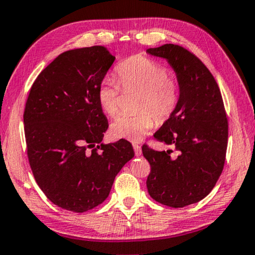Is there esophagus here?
Segmentation results:
<instances>
[{"label": "esophagus", "instance_id": "1", "mask_svg": "<svg viewBox=\"0 0 255 255\" xmlns=\"http://www.w3.org/2000/svg\"><path fill=\"white\" fill-rule=\"evenodd\" d=\"M133 148H134V151H135V155L136 156H140L142 154V150H141V147L138 145L137 143H133Z\"/></svg>", "mask_w": 255, "mask_h": 255}]
</instances>
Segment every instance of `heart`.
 Masks as SVG:
<instances>
[{"label": "heart", "instance_id": "obj_1", "mask_svg": "<svg viewBox=\"0 0 255 255\" xmlns=\"http://www.w3.org/2000/svg\"><path fill=\"white\" fill-rule=\"evenodd\" d=\"M118 83L106 79L98 88V103L110 117L119 113L121 89L124 92L138 93L134 115H120L111 125L115 138L140 141L155 126L162 125L174 115L179 103V85L169 76L165 66L144 56H133L117 67Z\"/></svg>", "mask_w": 255, "mask_h": 255}]
</instances>
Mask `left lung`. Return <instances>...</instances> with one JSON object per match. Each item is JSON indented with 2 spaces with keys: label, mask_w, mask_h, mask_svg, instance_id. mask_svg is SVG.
Masks as SVG:
<instances>
[{
  "label": "left lung",
  "mask_w": 255,
  "mask_h": 255,
  "mask_svg": "<svg viewBox=\"0 0 255 255\" xmlns=\"http://www.w3.org/2000/svg\"><path fill=\"white\" fill-rule=\"evenodd\" d=\"M168 60L177 76L179 103L174 115L154 134L172 150L157 151L143 144L150 164L149 195L171 208H184L202 201L215 188L226 157L229 122L218 84L195 54L175 44L148 49Z\"/></svg>",
  "instance_id": "left-lung-1"
}]
</instances>
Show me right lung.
<instances>
[{
    "mask_svg": "<svg viewBox=\"0 0 255 255\" xmlns=\"http://www.w3.org/2000/svg\"><path fill=\"white\" fill-rule=\"evenodd\" d=\"M114 60L99 45L65 51L39 73L26 100L23 121L33 177L54 205L69 211L100 205L134 157L124 138L101 143L108 121L97 93Z\"/></svg>",
    "mask_w": 255,
    "mask_h": 255,
    "instance_id": "1",
    "label": "right lung"
}]
</instances>
